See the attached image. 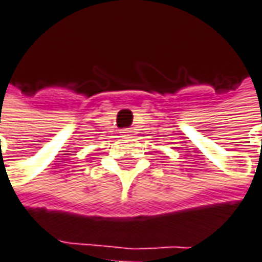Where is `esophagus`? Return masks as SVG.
<instances>
[{"label": "esophagus", "instance_id": "1", "mask_svg": "<svg viewBox=\"0 0 262 262\" xmlns=\"http://www.w3.org/2000/svg\"><path fill=\"white\" fill-rule=\"evenodd\" d=\"M132 133H133L132 129H123V130H121V135H123V136H130Z\"/></svg>", "mask_w": 262, "mask_h": 262}]
</instances>
